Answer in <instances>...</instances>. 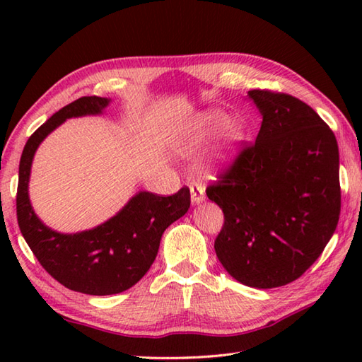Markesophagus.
Wrapping results in <instances>:
<instances>
[{"mask_svg":"<svg viewBox=\"0 0 362 362\" xmlns=\"http://www.w3.org/2000/svg\"><path fill=\"white\" fill-rule=\"evenodd\" d=\"M189 191H191V202L193 204H201L205 201V188L202 187V183L193 182L189 185Z\"/></svg>","mask_w":362,"mask_h":362,"instance_id":"obj_1","label":"esophagus"}]
</instances>
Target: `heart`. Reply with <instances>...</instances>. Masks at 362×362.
Masks as SVG:
<instances>
[{
	"mask_svg": "<svg viewBox=\"0 0 362 362\" xmlns=\"http://www.w3.org/2000/svg\"><path fill=\"white\" fill-rule=\"evenodd\" d=\"M219 121V117L218 115H205V117H202L201 119H199L197 126L194 129V134L189 136V141L187 144V152L191 153L193 152L199 144L202 143L204 138L209 135L210 129L216 124V122ZM222 134H224L226 140L227 141H233L238 138V127L235 124H232V122H227V124L224 126V129H222Z\"/></svg>",
	"mask_w": 362,
	"mask_h": 362,
	"instance_id": "b5f03b06",
	"label": "heart"
}]
</instances>
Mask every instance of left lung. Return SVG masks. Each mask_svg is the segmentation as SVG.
<instances>
[{
  "label": "left lung",
  "mask_w": 362,
  "mask_h": 362,
  "mask_svg": "<svg viewBox=\"0 0 362 362\" xmlns=\"http://www.w3.org/2000/svg\"><path fill=\"white\" fill-rule=\"evenodd\" d=\"M263 117L255 143L206 187L224 213L214 250L245 286L297 280L333 236L341 213L339 151L333 130L300 99L250 90Z\"/></svg>",
  "instance_id": "left-lung-1"
}]
</instances>
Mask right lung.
Masks as SVG:
<instances>
[{"label": "right lung", "mask_w": 362, "mask_h": 362, "mask_svg": "<svg viewBox=\"0 0 362 362\" xmlns=\"http://www.w3.org/2000/svg\"><path fill=\"white\" fill-rule=\"evenodd\" d=\"M107 104L105 98L82 96L54 113L29 136L18 169L17 219L21 235L54 280L90 296L118 294L140 281L157 257L161 235L191 204L188 187L166 197L141 191L117 216L88 232L62 235L42 224L28 197L35 149L66 118L101 113Z\"/></svg>", "instance_id": "1"}]
</instances>
